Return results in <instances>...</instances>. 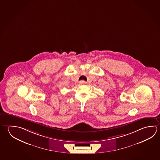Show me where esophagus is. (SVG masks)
<instances>
[{
	"label": "esophagus",
	"instance_id": "esophagus-1",
	"mask_svg": "<svg viewBox=\"0 0 160 160\" xmlns=\"http://www.w3.org/2000/svg\"><path fill=\"white\" fill-rule=\"evenodd\" d=\"M79 84H81V85H84V84H86V82L84 80H81V81H79Z\"/></svg>",
	"mask_w": 160,
	"mask_h": 160
}]
</instances>
